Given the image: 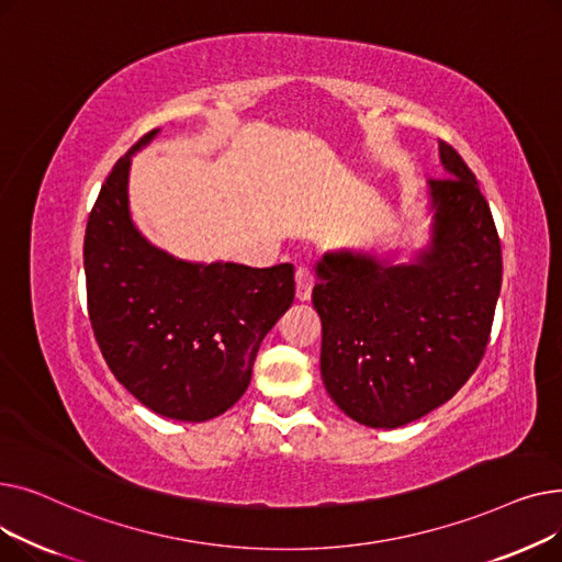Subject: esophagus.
Listing matches in <instances>:
<instances>
[{
  "instance_id": "obj_1",
  "label": "esophagus",
  "mask_w": 562,
  "mask_h": 562,
  "mask_svg": "<svg viewBox=\"0 0 562 562\" xmlns=\"http://www.w3.org/2000/svg\"><path fill=\"white\" fill-rule=\"evenodd\" d=\"M312 289H314L312 269H307V266H299V271H296V299L299 301H310Z\"/></svg>"
}]
</instances>
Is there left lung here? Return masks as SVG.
Instances as JSON below:
<instances>
[{
    "mask_svg": "<svg viewBox=\"0 0 562 562\" xmlns=\"http://www.w3.org/2000/svg\"><path fill=\"white\" fill-rule=\"evenodd\" d=\"M432 246L409 266L326 255L312 305L321 375L350 419L398 428L447 403L485 356L504 278L501 239L476 175L439 140Z\"/></svg>",
    "mask_w": 562,
    "mask_h": 562,
    "instance_id": "left-lung-1",
    "label": "left lung"
}]
</instances>
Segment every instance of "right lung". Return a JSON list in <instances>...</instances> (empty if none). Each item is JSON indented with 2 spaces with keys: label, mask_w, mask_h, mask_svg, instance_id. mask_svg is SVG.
I'll return each instance as SVG.
<instances>
[{
  "label": "right lung",
  "mask_w": 562,
  "mask_h": 562,
  "mask_svg": "<svg viewBox=\"0 0 562 562\" xmlns=\"http://www.w3.org/2000/svg\"><path fill=\"white\" fill-rule=\"evenodd\" d=\"M147 132L115 161L88 214L86 301L115 380L168 419H214L244 396L261 339L291 307L293 266L187 263L130 221L127 172Z\"/></svg>",
  "instance_id": "add662e5"
}]
</instances>
